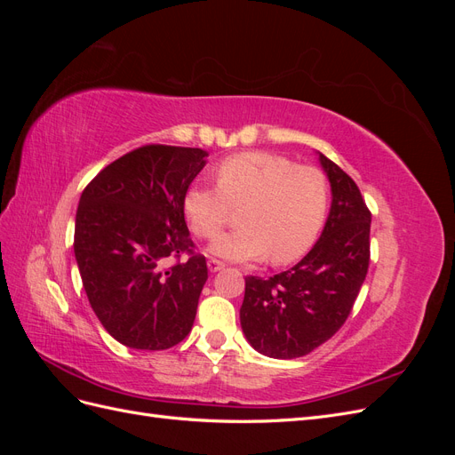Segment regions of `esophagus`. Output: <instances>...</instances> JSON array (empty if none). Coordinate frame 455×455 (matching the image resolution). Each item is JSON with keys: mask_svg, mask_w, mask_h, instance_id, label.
I'll return each instance as SVG.
<instances>
[{"mask_svg": "<svg viewBox=\"0 0 455 455\" xmlns=\"http://www.w3.org/2000/svg\"><path fill=\"white\" fill-rule=\"evenodd\" d=\"M220 269H224V264L220 259H209V271L211 273H216V271H220Z\"/></svg>", "mask_w": 455, "mask_h": 455, "instance_id": "esophagus-1", "label": "esophagus"}]
</instances>
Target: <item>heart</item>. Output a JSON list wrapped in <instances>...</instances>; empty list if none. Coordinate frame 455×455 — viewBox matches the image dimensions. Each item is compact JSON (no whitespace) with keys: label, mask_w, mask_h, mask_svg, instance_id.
I'll return each instance as SVG.
<instances>
[{"label":"heart","mask_w":455,"mask_h":455,"mask_svg":"<svg viewBox=\"0 0 455 455\" xmlns=\"http://www.w3.org/2000/svg\"><path fill=\"white\" fill-rule=\"evenodd\" d=\"M218 186L196 182L184 194V216L201 239L216 237L231 206L245 203L237 231L224 233L211 246L212 256L254 261L269 256L286 264L306 254L324 224L328 184L321 171L267 151H246L216 167Z\"/></svg>","instance_id":"b5f03b06"}]
</instances>
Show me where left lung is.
<instances>
[{
	"instance_id": "left-lung-1",
	"label": "left lung",
	"mask_w": 455,
	"mask_h": 455,
	"mask_svg": "<svg viewBox=\"0 0 455 455\" xmlns=\"http://www.w3.org/2000/svg\"><path fill=\"white\" fill-rule=\"evenodd\" d=\"M316 156L332 191L319 241L294 267L269 279H244L243 334L271 359L304 356L332 338L368 271L371 216L366 203L349 174L321 151Z\"/></svg>"
}]
</instances>
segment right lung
<instances>
[{"mask_svg":"<svg viewBox=\"0 0 455 455\" xmlns=\"http://www.w3.org/2000/svg\"><path fill=\"white\" fill-rule=\"evenodd\" d=\"M206 156L201 148L144 146L108 164L81 194L79 275L94 315L123 346L169 349L194 326L206 259L163 264L194 249L182 201Z\"/></svg>","mask_w":455,"mask_h":455,"instance_id":"add662e5","label":"right lung"}]
</instances>
